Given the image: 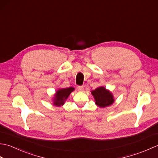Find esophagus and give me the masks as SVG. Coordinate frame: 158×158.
<instances>
[{
	"mask_svg": "<svg viewBox=\"0 0 158 158\" xmlns=\"http://www.w3.org/2000/svg\"><path fill=\"white\" fill-rule=\"evenodd\" d=\"M77 89H78L79 91L82 92L83 90V86H78V87H77Z\"/></svg>",
	"mask_w": 158,
	"mask_h": 158,
	"instance_id": "34e87169",
	"label": "esophagus"
}]
</instances>
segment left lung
<instances>
[{
    "instance_id": "obj_1",
    "label": "left lung",
    "mask_w": 158,
    "mask_h": 158,
    "mask_svg": "<svg viewBox=\"0 0 158 158\" xmlns=\"http://www.w3.org/2000/svg\"><path fill=\"white\" fill-rule=\"evenodd\" d=\"M91 94L94 98L95 104L100 108H105L110 106L115 102L112 92L104 86H100L92 90Z\"/></svg>"
}]
</instances>
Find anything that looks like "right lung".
Wrapping results in <instances>:
<instances>
[{
    "instance_id": "right-lung-1",
    "label": "right lung",
    "mask_w": 158,
    "mask_h": 158,
    "mask_svg": "<svg viewBox=\"0 0 158 158\" xmlns=\"http://www.w3.org/2000/svg\"><path fill=\"white\" fill-rule=\"evenodd\" d=\"M74 90H75V88L73 87H69L67 88H60L56 90L55 94L52 98L53 105L59 107L64 105L70 93Z\"/></svg>"
}]
</instances>
